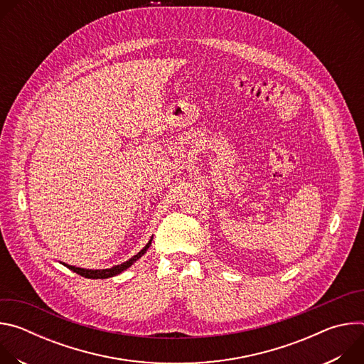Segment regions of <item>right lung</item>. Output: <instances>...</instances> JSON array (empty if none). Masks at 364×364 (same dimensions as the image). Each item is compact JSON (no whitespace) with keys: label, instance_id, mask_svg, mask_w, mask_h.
<instances>
[{"label":"right lung","instance_id":"add662e5","mask_svg":"<svg viewBox=\"0 0 364 364\" xmlns=\"http://www.w3.org/2000/svg\"><path fill=\"white\" fill-rule=\"evenodd\" d=\"M152 240V239H151ZM151 240L145 245V247L142 249V250H139L135 256H132L129 261H127V262H124V264H121V265H117V267H112V268H109V269H83V268H76V267H72V265H66V264H63L65 267H68L70 271H73V272H76L77 275H80V277H85V278H90V279H103V278H111V277H115V275H118V274H121L122 271H125V269H128L135 261H138V259L146 252V249L149 247V245H151Z\"/></svg>","mask_w":364,"mask_h":364}]
</instances>
